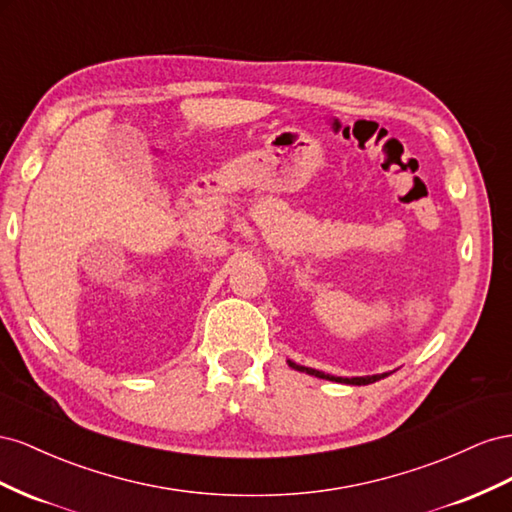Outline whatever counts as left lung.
I'll use <instances>...</instances> for the list:
<instances>
[{
    "label": "left lung",
    "instance_id": "left-lung-1",
    "mask_svg": "<svg viewBox=\"0 0 512 512\" xmlns=\"http://www.w3.org/2000/svg\"><path fill=\"white\" fill-rule=\"evenodd\" d=\"M287 364L291 369L296 371H302V373H309V375H315V377H321V379H330V382H339V384H352V386H364V384H371V382H377V379L386 377L388 373H379V375H367V377H337V375H326L321 371H315V369H309V367H302V364H296L294 360H287Z\"/></svg>",
    "mask_w": 512,
    "mask_h": 512
}]
</instances>
